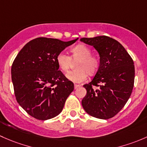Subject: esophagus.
<instances>
[{
  "mask_svg": "<svg viewBox=\"0 0 147 147\" xmlns=\"http://www.w3.org/2000/svg\"><path fill=\"white\" fill-rule=\"evenodd\" d=\"M80 86H80V85H78V84H75V85H74V88L77 89V88H79Z\"/></svg>",
  "mask_w": 147,
  "mask_h": 147,
  "instance_id": "esophagus-1",
  "label": "esophagus"
}]
</instances>
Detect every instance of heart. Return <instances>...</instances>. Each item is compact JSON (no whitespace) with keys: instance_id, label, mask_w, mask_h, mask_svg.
<instances>
[{"instance_id":"1","label":"heart","mask_w":147,"mask_h":147,"mask_svg":"<svg viewBox=\"0 0 147 147\" xmlns=\"http://www.w3.org/2000/svg\"><path fill=\"white\" fill-rule=\"evenodd\" d=\"M71 57L64 52H60L56 57V61L63 72H67L71 68L73 61L76 62V70L69 71L66 78L74 83H81L87 78V74L93 76L98 72L100 67V59L91 54V50L84 45H78L71 49Z\"/></svg>"}]
</instances>
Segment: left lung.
Returning a JSON list of instances; mask_svg holds the SVG:
<instances>
[{
    "mask_svg": "<svg viewBox=\"0 0 147 147\" xmlns=\"http://www.w3.org/2000/svg\"><path fill=\"white\" fill-rule=\"evenodd\" d=\"M93 46L100 55V67L89 84L82 100L85 111L93 117L107 119L113 117L125 106L134 83L133 59L124 47L107 36L81 39Z\"/></svg>",
    "mask_w": 147,
    "mask_h": 147,
    "instance_id": "left-lung-1",
    "label": "left lung"
}]
</instances>
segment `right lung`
<instances>
[{"label":"right lung","instance_id":"right-lung-1","mask_svg":"<svg viewBox=\"0 0 147 147\" xmlns=\"http://www.w3.org/2000/svg\"><path fill=\"white\" fill-rule=\"evenodd\" d=\"M78 39L63 42L38 37L27 43L15 59L11 67L15 96L34 118L46 120L62 111L74 85L59 71L56 57Z\"/></svg>","mask_w":147,"mask_h":147}]
</instances>
